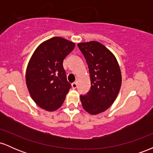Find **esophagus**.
Returning <instances> with one entry per match:
<instances>
[{"instance_id":"esophagus-1","label":"esophagus","mask_w":153,"mask_h":153,"mask_svg":"<svg viewBox=\"0 0 153 153\" xmlns=\"http://www.w3.org/2000/svg\"><path fill=\"white\" fill-rule=\"evenodd\" d=\"M77 86H78V85H77L76 82H73V83H72V88H73V89L76 88Z\"/></svg>"}]
</instances>
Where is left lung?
Returning <instances> with one entry per match:
<instances>
[{
  "instance_id": "obj_1",
  "label": "left lung",
  "mask_w": 153,
  "mask_h": 153,
  "mask_svg": "<svg viewBox=\"0 0 153 153\" xmlns=\"http://www.w3.org/2000/svg\"><path fill=\"white\" fill-rule=\"evenodd\" d=\"M89 69L91 89L80 95L83 108L91 114L105 111L117 99L122 74L115 56L102 44L96 41L78 44Z\"/></svg>"
}]
</instances>
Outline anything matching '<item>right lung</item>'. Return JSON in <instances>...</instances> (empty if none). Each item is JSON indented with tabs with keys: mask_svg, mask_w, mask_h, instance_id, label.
I'll use <instances>...</instances> for the list:
<instances>
[{
	"mask_svg": "<svg viewBox=\"0 0 153 153\" xmlns=\"http://www.w3.org/2000/svg\"><path fill=\"white\" fill-rule=\"evenodd\" d=\"M75 45L56 36L42 43L31 56L26 68V85L31 97L43 109H58L65 99L71 85L62 63Z\"/></svg>",
	"mask_w": 153,
	"mask_h": 153,
	"instance_id": "right-lung-1",
	"label": "right lung"
}]
</instances>
